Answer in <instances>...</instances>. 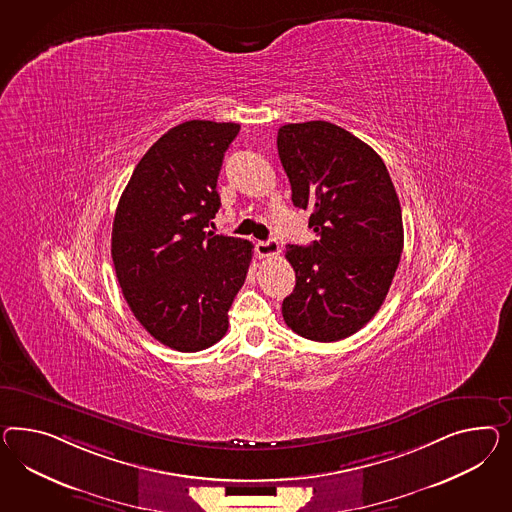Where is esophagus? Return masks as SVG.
I'll return each instance as SVG.
<instances>
[{
    "label": "esophagus",
    "instance_id": "34e87169",
    "mask_svg": "<svg viewBox=\"0 0 512 512\" xmlns=\"http://www.w3.org/2000/svg\"><path fill=\"white\" fill-rule=\"evenodd\" d=\"M255 251H257V255L259 257H274V255H279V244H277L276 240H266V242H257L255 244Z\"/></svg>",
    "mask_w": 512,
    "mask_h": 512
}]
</instances>
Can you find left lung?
Returning a JSON list of instances; mask_svg holds the SVG:
<instances>
[{"label": "left lung", "mask_w": 512, "mask_h": 512, "mask_svg": "<svg viewBox=\"0 0 512 512\" xmlns=\"http://www.w3.org/2000/svg\"><path fill=\"white\" fill-rule=\"evenodd\" d=\"M294 207L318 240L287 248L296 287L283 300L292 332L332 343L361 330L386 300L404 246L401 203L376 152L341 126L309 121L277 132Z\"/></svg>", "instance_id": "obj_1"}]
</instances>
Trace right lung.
Here are the masks:
<instances>
[{
    "label": "right lung",
    "instance_id": "right-lung-1",
    "mask_svg": "<svg viewBox=\"0 0 512 512\" xmlns=\"http://www.w3.org/2000/svg\"><path fill=\"white\" fill-rule=\"evenodd\" d=\"M240 125L186 121L143 154L119 199L111 259L126 304L156 341L179 352L218 343L242 289L251 244L207 233L216 182Z\"/></svg>",
    "mask_w": 512,
    "mask_h": 512
}]
</instances>
